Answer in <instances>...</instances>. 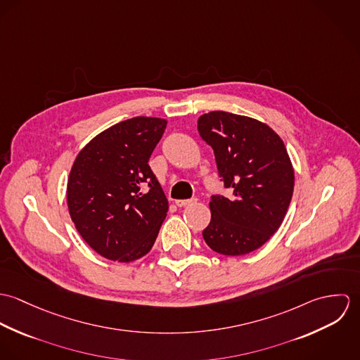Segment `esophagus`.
Wrapping results in <instances>:
<instances>
[{
  "label": "esophagus",
  "instance_id": "esophagus-1",
  "mask_svg": "<svg viewBox=\"0 0 360 360\" xmlns=\"http://www.w3.org/2000/svg\"><path fill=\"white\" fill-rule=\"evenodd\" d=\"M195 202H197L195 198H193V200H177L176 205L179 207H183V206L191 205V204H195Z\"/></svg>",
  "mask_w": 360,
  "mask_h": 360
}]
</instances>
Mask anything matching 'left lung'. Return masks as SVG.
Masks as SVG:
<instances>
[{"mask_svg":"<svg viewBox=\"0 0 360 360\" xmlns=\"http://www.w3.org/2000/svg\"><path fill=\"white\" fill-rule=\"evenodd\" d=\"M198 131L214 153L233 197H210L204 240L217 254L240 257L260 248L281 226L294 191V169L283 140L257 119L213 110Z\"/></svg>","mask_w":360,"mask_h":360,"instance_id":"left-lung-1","label":"left lung"}]
</instances>
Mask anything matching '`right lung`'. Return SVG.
<instances>
[{
  "mask_svg": "<svg viewBox=\"0 0 360 360\" xmlns=\"http://www.w3.org/2000/svg\"><path fill=\"white\" fill-rule=\"evenodd\" d=\"M166 120L137 116L106 129L77 155L68 180V207L83 240L101 257L147 255L167 213L148 160Z\"/></svg>",
  "mask_w": 360,
  "mask_h": 360,
  "instance_id": "add662e5",
  "label": "right lung"
}]
</instances>
